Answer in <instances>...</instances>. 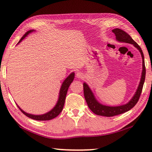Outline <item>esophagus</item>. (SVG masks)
<instances>
[{"mask_svg": "<svg viewBox=\"0 0 152 152\" xmlns=\"http://www.w3.org/2000/svg\"><path fill=\"white\" fill-rule=\"evenodd\" d=\"M84 74L80 72H78L76 73V77L78 78H81V79L84 78Z\"/></svg>", "mask_w": 152, "mask_h": 152, "instance_id": "1", "label": "esophagus"}]
</instances>
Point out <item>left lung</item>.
<instances>
[{
  "label": "left lung",
  "mask_w": 152,
  "mask_h": 152,
  "mask_svg": "<svg viewBox=\"0 0 152 152\" xmlns=\"http://www.w3.org/2000/svg\"><path fill=\"white\" fill-rule=\"evenodd\" d=\"M112 31L115 34L116 39L117 41H119V42H121L131 43V44H133L134 45L136 48L138 49L139 51H140L141 53V57H142L143 70L142 73H141V78L140 84H139L137 90V91H136L135 94H134V96H133L132 99H131V101L129 102L128 103L124 105H121V106L109 107L100 104L99 102L97 101V100L95 99L93 93H92L91 90L90 89L88 86L84 82L83 84L84 95L89 109H91L94 114L104 117L115 116V115L122 114V113H124L128 111V110H129L130 109H132V108L137 104L139 99H140L145 78V61H144V56L142 50H141V48L140 47V45H139L131 37V36L127 34V33L125 32L124 31L118 29L117 28V29H113Z\"/></svg>",
  "instance_id": "left-lung-1"
}]
</instances>
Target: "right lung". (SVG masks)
I'll use <instances>...</instances> for the list:
<instances>
[{
    "label": "right lung",
    "instance_id": "1",
    "mask_svg": "<svg viewBox=\"0 0 152 152\" xmlns=\"http://www.w3.org/2000/svg\"><path fill=\"white\" fill-rule=\"evenodd\" d=\"M33 31L34 30L28 31L21 37V39H20V41L18 42V43H19L28 34H29V33L33 32ZM74 78V73L73 72L70 74V75H69V76L67 77L66 79L64 81L62 85L61 86L60 95H59V99L57 104H56L54 108H53L52 110H51L50 112L45 113V114L41 115H31V114H29V113H25L21 109H20L19 106L17 107H19V109L20 110V111L23 113L24 115H25L27 117H29L32 119H35L37 121H48V120L52 119L53 118L57 117L58 115L61 112V110H62L64 105V102H65V99H66L67 92H68V89L69 88V86H70V84L72 82Z\"/></svg>",
    "mask_w": 152,
    "mask_h": 152
}]
</instances>
